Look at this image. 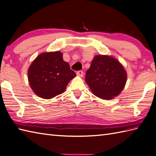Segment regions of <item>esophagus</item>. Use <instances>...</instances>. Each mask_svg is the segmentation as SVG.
Returning <instances> with one entry per match:
<instances>
[{
    "label": "esophagus",
    "instance_id": "34e87169",
    "mask_svg": "<svg viewBox=\"0 0 156 156\" xmlns=\"http://www.w3.org/2000/svg\"><path fill=\"white\" fill-rule=\"evenodd\" d=\"M83 71H79L77 72V75L79 76V77H82L83 76Z\"/></svg>",
    "mask_w": 156,
    "mask_h": 156
}]
</instances>
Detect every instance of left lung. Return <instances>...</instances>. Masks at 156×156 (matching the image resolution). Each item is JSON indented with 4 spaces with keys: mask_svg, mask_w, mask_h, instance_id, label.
Returning a JSON list of instances; mask_svg holds the SVG:
<instances>
[{
    "mask_svg": "<svg viewBox=\"0 0 156 156\" xmlns=\"http://www.w3.org/2000/svg\"><path fill=\"white\" fill-rule=\"evenodd\" d=\"M85 81L95 96L109 100L122 91L127 81V73L115 57L95 55L86 72Z\"/></svg>",
    "mask_w": 156,
    "mask_h": 156,
    "instance_id": "obj_1",
    "label": "left lung"
}]
</instances>
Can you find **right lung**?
Wrapping results in <instances>:
<instances>
[{
    "mask_svg": "<svg viewBox=\"0 0 156 156\" xmlns=\"http://www.w3.org/2000/svg\"><path fill=\"white\" fill-rule=\"evenodd\" d=\"M76 76L60 51L45 52L36 57L28 69L30 88L39 98L49 99L63 93Z\"/></svg>",
    "mask_w": 156,
    "mask_h": 156,
    "instance_id": "add662e5",
    "label": "right lung"
}]
</instances>
